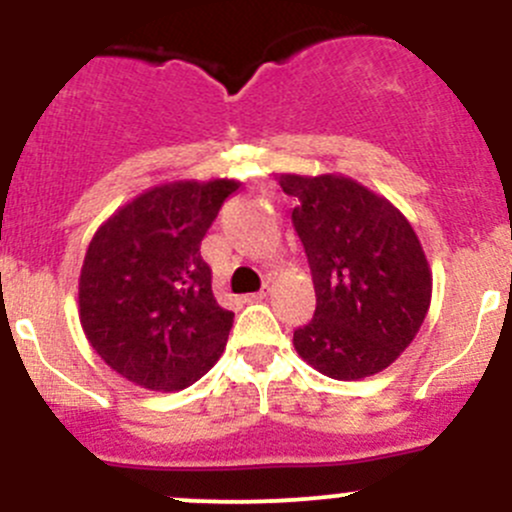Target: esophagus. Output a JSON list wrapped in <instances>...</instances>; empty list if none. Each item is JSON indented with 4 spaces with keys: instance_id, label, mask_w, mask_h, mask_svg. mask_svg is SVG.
<instances>
[{
    "instance_id": "obj_1",
    "label": "esophagus",
    "mask_w": 512,
    "mask_h": 512,
    "mask_svg": "<svg viewBox=\"0 0 512 512\" xmlns=\"http://www.w3.org/2000/svg\"><path fill=\"white\" fill-rule=\"evenodd\" d=\"M270 297V287H262L260 292H255V294H247L245 297V302H260V299H267Z\"/></svg>"
}]
</instances>
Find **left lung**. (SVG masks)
Wrapping results in <instances>:
<instances>
[{
  "instance_id": "left-lung-1",
  "label": "left lung",
  "mask_w": 512,
  "mask_h": 512,
  "mask_svg": "<svg viewBox=\"0 0 512 512\" xmlns=\"http://www.w3.org/2000/svg\"><path fill=\"white\" fill-rule=\"evenodd\" d=\"M297 200L292 225L317 309L294 349L329 379L359 381L394 364L431 304V267L399 208L347 175H275Z\"/></svg>"
}]
</instances>
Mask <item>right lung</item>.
<instances>
[{"instance_id": "obj_1", "label": "right lung", "mask_w": 512, "mask_h": 512, "mask_svg": "<svg viewBox=\"0 0 512 512\" xmlns=\"http://www.w3.org/2000/svg\"><path fill=\"white\" fill-rule=\"evenodd\" d=\"M237 180H175L146 190L96 230L79 277V319L123 379L180 391L213 369L232 317L213 294L200 242Z\"/></svg>"}]
</instances>
